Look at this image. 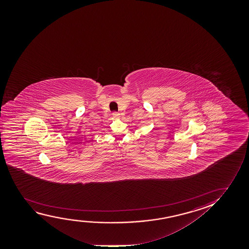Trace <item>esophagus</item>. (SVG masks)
<instances>
[{"label":"esophagus","mask_w":249,"mask_h":249,"mask_svg":"<svg viewBox=\"0 0 249 249\" xmlns=\"http://www.w3.org/2000/svg\"><path fill=\"white\" fill-rule=\"evenodd\" d=\"M112 116H114V117H118V116H120V114L119 113L115 111V112L112 113Z\"/></svg>","instance_id":"34e87169"}]
</instances>
